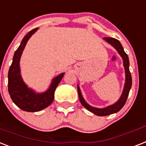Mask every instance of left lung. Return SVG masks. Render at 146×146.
Masks as SVG:
<instances>
[{
    "instance_id": "obj_1",
    "label": "left lung",
    "mask_w": 146,
    "mask_h": 146,
    "mask_svg": "<svg viewBox=\"0 0 146 146\" xmlns=\"http://www.w3.org/2000/svg\"><path fill=\"white\" fill-rule=\"evenodd\" d=\"M104 40H106L108 43H110L111 46H113L117 50L118 54H120L121 57L122 58L123 64H124V70H125V83H124L122 94H121V95L120 98L118 99V101L115 102L112 105H110V106H108L104 108L94 107V106H92L91 105L88 104L87 102L85 100L83 97H82V94L81 90H80L79 85H77V89H78L79 100H80V103L82 104V105L85 109L89 110L90 112H92V113L98 116L109 115L116 113L118 111H120L122 109L123 106H124L125 103H126L129 92H130V90L131 88V85H132V77H131V72H130V70H129L130 63H129L128 56H127V54L124 51V48H123L121 44V42L118 40L112 38V37H104Z\"/></svg>"
}]
</instances>
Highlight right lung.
I'll list each match as a JSON object with an SVG mask.
<instances>
[{
    "instance_id": "obj_1",
    "label": "right lung",
    "mask_w": 146,
    "mask_h": 146,
    "mask_svg": "<svg viewBox=\"0 0 146 146\" xmlns=\"http://www.w3.org/2000/svg\"><path fill=\"white\" fill-rule=\"evenodd\" d=\"M37 30L38 28H34L24 36L14 53L8 73V92L10 98L18 107L26 112H38L49 106L54 100V91L64 75L62 73L54 77L48 89L42 93H36L24 82L20 70V58L28 40Z\"/></svg>"
}]
</instances>
